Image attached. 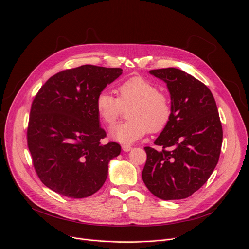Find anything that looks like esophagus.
Segmentation results:
<instances>
[{"label": "esophagus", "mask_w": 249, "mask_h": 249, "mask_svg": "<svg viewBox=\"0 0 249 249\" xmlns=\"http://www.w3.org/2000/svg\"><path fill=\"white\" fill-rule=\"evenodd\" d=\"M122 150L124 152H130L132 150V147L129 145H122Z\"/></svg>", "instance_id": "34e87169"}]
</instances>
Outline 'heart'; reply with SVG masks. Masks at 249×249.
I'll return each mask as SVG.
<instances>
[{
    "mask_svg": "<svg viewBox=\"0 0 249 249\" xmlns=\"http://www.w3.org/2000/svg\"><path fill=\"white\" fill-rule=\"evenodd\" d=\"M129 120L114 125L110 136L121 144H132L150 131H162L171 118L168 96L159 91L156 84L140 76L132 77L118 87V98L109 90H101L95 101L96 111L106 125H112L123 107L132 105Z\"/></svg>",
    "mask_w": 249,
    "mask_h": 249,
    "instance_id": "obj_1",
    "label": "heart"
}]
</instances>
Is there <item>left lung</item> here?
Masks as SVG:
<instances>
[{
  "label": "left lung",
  "mask_w": 249,
  "mask_h": 249,
  "mask_svg": "<svg viewBox=\"0 0 249 249\" xmlns=\"http://www.w3.org/2000/svg\"><path fill=\"white\" fill-rule=\"evenodd\" d=\"M166 84L171 118L155 140L162 151L146 147L142 178L162 200H180L200 189L220 158L223 128L211 90L200 81L175 68L149 72Z\"/></svg>",
  "instance_id": "obj_1"
}]
</instances>
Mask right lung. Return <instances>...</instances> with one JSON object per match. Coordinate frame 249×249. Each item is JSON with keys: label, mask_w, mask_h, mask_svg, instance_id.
I'll use <instances>...</instances> for the list:
<instances>
[{"label": "right lung", "mask_w": 249, "mask_h": 249, "mask_svg": "<svg viewBox=\"0 0 249 249\" xmlns=\"http://www.w3.org/2000/svg\"><path fill=\"white\" fill-rule=\"evenodd\" d=\"M122 75L120 68L84 65L51 77L35 96L27 144L42 183L70 198L98 191L108 163L121 153L119 144L103 145L95 101L106 86Z\"/></svg>", "instance_id": "1"}]
</instances>
